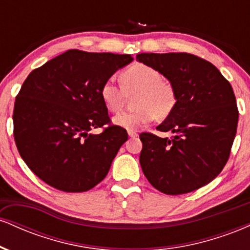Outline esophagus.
Here are the masks:
<instances>
[{
  "label": "esophagus",
  "instance_id": "esophagus-1",
  "mask_svg": "<svg viewBox=\"0 0 250 250\" xmlns=\"http://www.w3.org/2000/svg\"><path fill=\"white\" fill-rule=\"evenodd\" d=\"M128 135H129V136H130V137H133V139H135V137L139 136V134H137L135 130H129V131H128Z\"/></svg>",
  "mask_w": 250,
  "mask_h": 250
}]
</instances>
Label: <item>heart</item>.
Listing matches in <instances>:
<instances>
[{"label": "heart", "instance_id": "1", "mask_svg": "<svg viewBox=\"0 0 250 250\" xmlns=\"http://www.w3.org/2000/svg\"><path fill=\"white\" fill-rule=\"evenodd\" d=\"M121 85L114 80H107L100 89L104 107L117 113L127 102L128 96H135L134 111L119 114L114 123L128 130H136L156 117L162 121L171 115L177 104V91L174 84L163 79L162 73L146 63H134L120 74Z\"/></svg>", "mask_w": 250, "mask_h": 250}]
</instances>
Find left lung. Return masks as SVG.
I'll use <instances>...</instances> for the list:
<instances>
[{"mask_svg": "<svg viewBox=\"0 0 250 250\" xmlns=\"http://www.w3.org/2000/svg\"><path fill=\"white\" fill-rule=\"evenodd\" d=\"M174 84L177 104L156 129L141 133L140 163L151 186L181 195L208 185L222 171L236 135L239 109L230 83L210 62L187 53L136 55Z\"/></svg>", "mask_w": 250, "mask_h": 250, "instance_id": "8db88e82", "label": "left lung"}]
</instances>
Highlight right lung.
<instances>
[{"mask_svg":"<svg viewBox=\"0 0 250 250\" xmlns=\"http://www.w3.org/2000/svg\"><path fill=\"white\" fill-rule=\"evenodd\" d=\"M131 61L128 54L70 49L28 75L14 104V139L43 182L81 193L107 176L128 134L111 125L100 89ZM96 127L102 133L91 134Z\"/></svg>","mask_w":250,"mask_h":250,"instance_id":"add662e5","label":"right lung"}]
</instances>
